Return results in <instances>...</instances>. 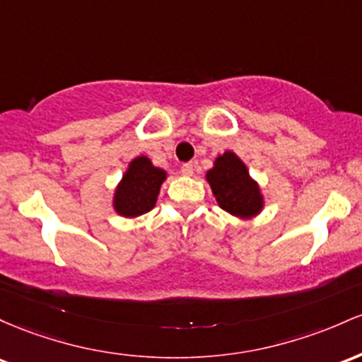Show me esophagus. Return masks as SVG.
<instances>
[{
	"mask_svg": "<svg viewBox=\"0 0 362 362\" xmlns=\"http://www.w3.org/2000/svg\"><path fill=\"white\" fill-rule=\"evenodd\" d=\"M193 170H194L193 162H186V164H182V165H181V173L185 174V176H192Z\"/></svg>",
	"mask_w": 362,
	"mask_h": 362,
	"instance_id": "obj_1",
	"label": "esophagus"
}]
</instances>
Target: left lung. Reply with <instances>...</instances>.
Instances as JSON below:
<instances>
[{"label": "left lung", "instance_id": "left-lung-1", "mask_svg": "<svg viewBox=\"0 0 362 362\" xmlns=\"http://www.w3.org/2000/svg\"><path fill=\"white\" fill-rule=\"evenodd\" d=\"M217 203L235 217H253L263 206L258 185L250 177L246 165L233 152L217 157L214 169L206 173Z\"/></svg>", "mask_w": 362, "mask_h": 362}]
</instances>
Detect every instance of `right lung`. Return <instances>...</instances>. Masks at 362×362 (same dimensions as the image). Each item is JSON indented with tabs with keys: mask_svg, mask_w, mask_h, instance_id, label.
Returning a JSON list of instances; mask_svg holds the SVG:
<instances>
[{
	"mask_svg": "<svg viewBox=\"0 0 362 362\" xmlns=\"http://www.w3.org/2000/svg\"><path fill=\"white\" fill-rule=\"evenodd\" d=\"M165 173L153 168L147 157H136L119 182L115 197V209L124 217H136L153 209Z\"/></svg>",
	"mask_w": 362,
	"mask_h": 362,
	"instance_id": "1",
	"label": "right lung"
}]
</instances>
